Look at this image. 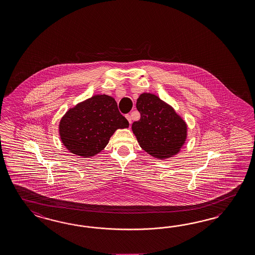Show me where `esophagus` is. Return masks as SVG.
Returning <instances> with one entry per match:
<instances>
[{"instance_id":"obj_1","label":"esophagus","mask_w":255,"mask_h":255,"mask_svg":"<svg viewBox=\"0 0 255 255\" xmlns=\"http://www.w3.org/2000/svg\"><path fill=\"white\" fill-rule=\"evenodd\" d=\"M126 118L128 119V123H129V124L132 123V118H131L130 115H127V116H126Z\"/></svg>"}]
</instances>
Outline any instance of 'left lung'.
Masks as SVG:
<instances>
[{"mask_svg":"<svg viewBox=\"0 0 255 255\" xmlns=\"http://www.w3.org/2000/svg\"><path fill=\"white\" fill-rule=\"evenodd\" d=\"M140 119L132 124L139 146L155 158L166 159L180 152L187 138V125L156 95L142 93L136 103Z\"/></svg>","mask_w":255,"mask_h":255,"instance_id":"obj_1","label":"left lung"}]
</instances>
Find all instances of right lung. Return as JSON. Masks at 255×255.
Listing matches in <instances>:
<instances>
[{"label":"right lung","instance_id":"1","mask_svg":"<svg viewBox=\"0 0 255 255\" xmlns=\"http://www.w3.org/2000/svg\"><path fill=\"white\" fill-rule=\"evenodd\" d=\"M128 126L113 97L95 95L67 111L58 125V132L69 152L92 157L102 152L117 129Z\"/></svg>","mask_w":255,"mask_h":255}]
</instances>
